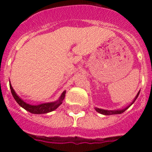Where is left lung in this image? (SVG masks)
Returning <instances> with one entry per match:
<instances>
[{
	"instance_id": "left-lung-1",
	"label": "left lung",
	"mask_w": 152,
	"mask_h": 152,
	"mask_svg": "<svg viewBox=\"0 0 152 152\" xmlns=\"http://www.w3.org/2000/svg\"><path fill=\"white\" fill-rule=\"evenodd\" d=\"M139 93L137 94V98L138 97V95H139ZM137 98H136V99H137ZM135 100H136V99H135ZM132 103H133V102H132ZM132 104H131V105H132ZM131 105H130V106H131ZM129 107H126L125 109H123V110H115V111L105 110H102V109H99V108H95V110H96V111H97V112L102 113V114H105V115H111V114H120V113H122L123 112H125V111L128 108H129Z\"/></svg>"
}]
</instances>
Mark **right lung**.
<instances>
[{
    "label": "right lung",
    "instance_id": "right-lung-1",
    "mask_svg": "<svg viewBox=\"0 0 152 152\" xmlns=\"http://www.w3.org/2000/svg\"><path fill=\"white\" fill-rule=\"evenodd\" d=\"M10 89L11 92H12V95L13 98L15 99V100L17 102V103L20 105V106H22L23 108L25 109L26 110L29 111L30 113H36V114H42V113H49V112H51V111L54 110L58 107V106L62 103V101L64 99V96H65V91L62 93L61 96L60 97L59 100H57V102H50V103H43L41 104V105H39V106H31V105H29V104L26 103L24 102L21 100L20 98L18 97L17 95L15 94L14 90L12 88V86L10 84Z\"/></svg>",
    "mask_w": 152,
    "mask_h": 152
}]
</instances>
